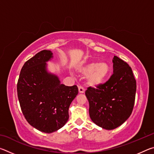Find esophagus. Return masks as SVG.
<instances>
[{"label": "esophagus", "mask_w": 154, "mask_h": 154, "mask_svg": "<svg viewBox=\"0 0 154 154\" xmlns=\"http://www.w3.org/2000/svg\"><path fill=\"white\" fill-rule=\"evenodd\" d=\"M78 88H79V93H84L85 92V89L82 86L79 85V86L78 87Z\"/></svg>", "instance_id": "esophagus-1"}]
</instances>
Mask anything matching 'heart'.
I'll return each instance as SVG.
<instances>
[{"instance_id": "b5f03b06", "label": "heart", "mask_w": 154, "mask_h": 154, "mask_svg": "<svg viewBox=\"0 0 154 154\" xmlns=\"http://www.w3.org/2000/svg\"><path fill=\"white\" fill-rule=\"evenodd\" d=\"M79 72L82 75L87 76L88 84L95 86L105 81L109 74V66L106 62H100L98 64L92 62L81 68Z\"/></svg>"}]
</instances>
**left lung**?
Listing matches in <instances>:
<instances>
[{"instance_id":"obj_1","label":"left lung","mask_w":154,"mask_h":154,"mask_svg":"<svg viewBox=\"0 0 154 154\" xmlns=\"http://www.w3.org/2000/svg\"><path fill=\"white\" fill-rule=\"evenodd\" d=\"M113 63V73L108 81L96 88L89 87L85 92L89 102L91 119L106 130L121 126L130 116L137 90L131 67L116 56Z\"/></svg>"}]
</instances>
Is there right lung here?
Instances as JSON below:
<instances>
[{"label": "right lung", "instance_id": "right-lung-1", "mask_svg": "<svg viewBox=\"0 0 154 154\" xmlns=\"http://www.w3.org/2000/svg\"><path fill=\"white\" fill-rule=\"evenodd\" d=\"M52 52L42 50L25 62L17 81L21 109L31 126L51 133L64 126L69 118V108L78 94L77 85L60 84L57 76L48 73L46 62Z\"/></svg>", "mask_w": 154, "mask_h": 154}]
</instances>
